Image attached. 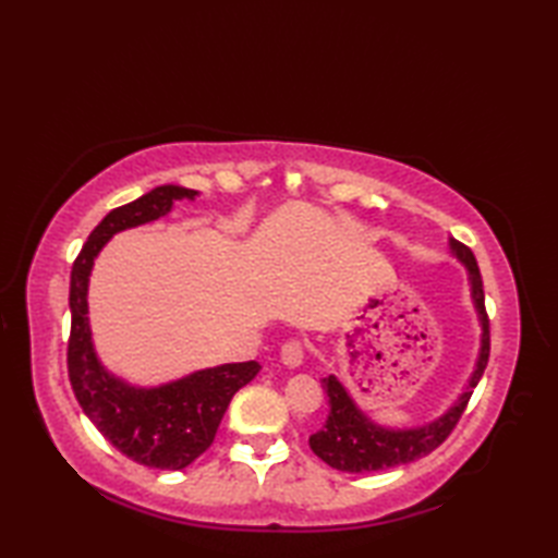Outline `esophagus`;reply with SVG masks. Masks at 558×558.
I'll list each match as a JSON object with an SVG mask.
<instances>
[{
	"label": "esophagus",
	"instance_id": "obj_1",
	"mask_svg": "<svg viewBox=\"0 0 558 558\" xmlns=\"http://www.w3.org/2000/svg\"><path fill=\"white\" fill-rule=\"evenodd\" d=\"M280 362L286 366H300L304 362V342L300 340H288L286 345L280 348Z\"/></svg>",
	"mask_w": 558,
	"mask_h": 558
}]
</instances>
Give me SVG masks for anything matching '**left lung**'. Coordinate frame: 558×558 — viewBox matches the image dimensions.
<instances>
[{
	"label": "left lung",
	"mask_w": 558,
	"mask_h": 558,
	"mask_svg": "<svg viewBox=\"0 0 558 558\" xmlns=\"http://www.w3.org/2000/svg\"><path fill=\"white\" fill-rule=\"evenodd\" d=\"M448 244L450 254L468 268L472 304H475V312L482 326L477 364L465 390H462L458 400L441 414V417H436L422 426H410V429H390V426H381L366 417L357 408V402L348 393V388L338 381V376H326L322 384L328 396L330 412L324 429H318L316 434L310 436L312 450L326 462V465L340 472H376L402 465V462L420 460L446 441L448 434L453 432V426L458 424L460 414L465 412L472 390L480 384V378L489 362V318L487 310H484L482 276L475 254L458 240H450Z\"/></svg>",
	"instance_id": "left-lung-1"
}]
</instances>
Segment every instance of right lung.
<instances>
[{"label":"right lung","instance_id":"right-lung-1","mask_svg":"<svg viewBox=\"0 0 558 558\" xmlns=\"http://www.w3.org/2000/svg\"><path fill=\"white\" fill-rule=\"evenodd\" d=\"M198 192L177 184L150 189L126 206L110 210L90 232L71 268L66 350L69 381L81 410L108 441L138 465L182 470L213 444L232 396L258 374V362L208 366L160 386H132L102 366L88 324V280L102 246L117 232L168 216L174 201Z\"/></svg>","mask_w":558,"mask_h":558}]
</instances>
